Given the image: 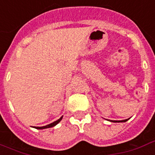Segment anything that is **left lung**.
Listing matches in <instances>:
<instances>
[{
    "instance_id": "1",
    "label": "left lung",
    "mask_w": 155,
    "mask_h": 155,
    "mask_svg": "<svg viewBox=\"0 0 155 155\" xmlns=\"http://www.w3.org/2000/svg\"><path fill=\"white\" fill-rule=\"evenodd\" d=\"M127 120H129V119H126V120H121V121H113V122H125V121H127Z\"/></svg>"
}]
</instances>
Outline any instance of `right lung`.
<instances>
[{
    "label": "right lung",
    "instance_id": "add662e5",
    "mask_svg": "<svg viewBox=\"0 0 155 155\" xmlns=\"http://www.w3.org/2000/svg\"><path fill=\"white\" fill-rule=\"evenodd\" d=\"M62 117H63V116H62V117H61L60 118L58 119V120L53 121V122H51V123H50V124L47 125V126H44V127H35L34 128H36V129H38V130H42V129H46V128H50V127H55L56 125L58 124V123H59V122L61 121Z\"/></svg>",
    "mask_w": 155,
    "mask_h": 155
}]
</instances>
